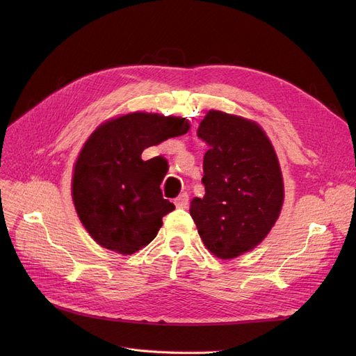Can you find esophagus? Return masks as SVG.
Returning <instances> with one entry per match:
<instances>
[{"label":"esophagus","instance_id":"obj_1","mask_svg":"<svg viewBox=\"0 0 356 356\" xmlns=\"http://www.w3.org/2000/svg\"><path fill=\"white\" fill-rule=\"evenodd\" d=\"M177 208H187L188 207V195L187 193H182L177 199H175Z\"/></svg>","mask_w":356,"mask_h":356}]
</instances>
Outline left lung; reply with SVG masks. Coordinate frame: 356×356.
I'll return each mask as SVG.
<instances>
[{
    "instance_id": "1",
    "label": "left lung",
    "mask_w": 356,
    "mask_h": 356,
    "mask_svg": "<svg viewBox=\"0 0 356 356\" xmlns=\"http://www.w3.org/2000/svg\"><path fill=\"white\" fill-rule=\"evenodd\" d=\"M197 135L209 145L203 157V199L190 215L209 252L232 260L270 233L284 204V178L270 139L245 117L209 110Z\"/></svg>"
}]
</instances>
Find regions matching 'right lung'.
<instances>
[{"mask_svg":"<svg viewBox=\"0 0 356 356\" xmlns=\"http://www.w3.org/2000/svg\"><path fill=\"white\" fill-rule=\"evenodd\" d=\"M190 131L186 117L129 113L110 118L84 143L72 170L75 211L92 239L123 255L152 242L174 203L161 196L165 172L145 148Z\"/></svg>","mask_w":356,"mask_h":356,"instance_id":"right-lung-1","label":"right lung"}]
</instances>
